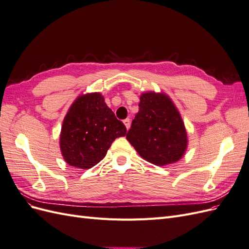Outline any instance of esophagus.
<instances>
[{"mask_svg": "<svg viewBox=\"0 0 249 249\" xmlns=\"http://www.w3.org/2000/svg\"><path fill=\"white\" fill-rule=\"evenodd\" d=\"M124 125H125V127H126V130H129V129H130V119H129V118L124 119Z\"/></svg>", "mask_w": 249, "mask_h": 249, "instance_id": "obj_1", "label": "esophagus"}]
</instances>
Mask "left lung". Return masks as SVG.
<instances>
[{
  "instance_id": "8db88e82",
  "label": "left lung",
  "mask_w": 249,
  "mask_h": 249,
  "mask_svg": "<svg viewBox=\"0 0 249 249\" xmlns=\"http://www.w3.org/2000/svg\"><path fill=\"white\" fill-rule=\"evenodd\" d=\"M126 139L147 162L164 166L182 159L188 145L187 131L176 105L163 92L140 95L139 111Z\"/></svg>"
}]
</instances>
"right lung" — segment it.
<instances>
[{"label":"right lung","mask_w":249,"mask_h":249,"mask_svg":"<svg viewBox=\"0 0 249 249\" xmlns=\"http://www.w3.org/2000/svg\"><path fill=\"white\" fill-rule=\"evenodd\" d=\"M124 124L100 92L78 96L63 119L60 149L71 166L89 169L106 156L112 142L125 136Z\"/></svg>","instance_id":"1"}]
</instances>
